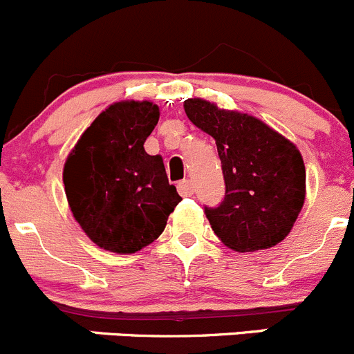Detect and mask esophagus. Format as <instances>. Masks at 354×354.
Instances as JSON below:
<instances>
[{
  "label": "esophagus",
  "instance_id": "obj_1",
  "mask_svg": "<svg viewBox=\"0 0 354 354\" xmlns=\"http://www.w3.org/2000/svg\"><path fill=\"white\" fill-rule=\"evenodd\" d=\"M177 191L180 196H192V192H194V185H192L191 180H180L177 184Z\"/></svg>",
  "mask_w": 354,
  "mask_h": 354
}]
</instances>
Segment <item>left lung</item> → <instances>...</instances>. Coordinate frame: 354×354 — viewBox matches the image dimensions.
<instances>
[{"mask_svg": "<svg viewBox=\"0 0 354 354\" xmlns=\"http://www.w3.org/2000/svg\"><path fill=\"white\" fill-rule=\"evenodd\" d=\"M189 120L212 136L222 162L225 198L206 206L213 232L237 253L286 239L304 205L306 170L299 149L260 118L191 97Z\"/></svg>", "mask_w": 354, "mask_h": 354, "instance_id": "left-lung-1", "label": "left lung"}]
</instances>
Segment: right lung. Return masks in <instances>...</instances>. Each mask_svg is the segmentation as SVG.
<instances>
[{
    "label": "right lung",
    "instance_id": "right-lung-1",
    "mask_svg": "<svg viewBox=\"0 0 354 354\" xmlns=\"http://www.w3.org/2000/svg\"><path fill=\"white\" fill-rule=\"evenodd\" d=\"M151 101H118L84 131L63 167L73 218L96 246L131 254L158 239L180 203L160 155L145 142L158 124Z\"/></svg>",
    "mask_w": 354,
    "mask_h": 354
}]
</instances>
